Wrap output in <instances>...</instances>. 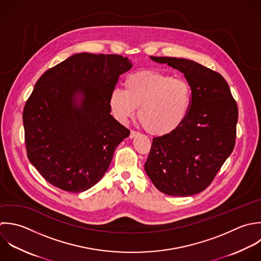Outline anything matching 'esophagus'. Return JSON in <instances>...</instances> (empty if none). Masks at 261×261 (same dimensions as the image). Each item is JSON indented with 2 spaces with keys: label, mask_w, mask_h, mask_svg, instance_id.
Wrapping results in <instances>:
<instances>
[{
  "label": "esophagus",
  "mask_w": 261,
  "mask_h": 261,
  "mask_svg": "<svg viewBox=\"0 0 261 261\" xmlns=\"http://www.w3.org/2000/svg\"><path fill=\"white\" fill-rule=\"evenodd\" d=\"M139 135V132H136V131H131V133H130V138L131 139H133V138H135V137H137Z\"/></svg>",
  "instance_id": "esophagus-1"
}]
</instances>
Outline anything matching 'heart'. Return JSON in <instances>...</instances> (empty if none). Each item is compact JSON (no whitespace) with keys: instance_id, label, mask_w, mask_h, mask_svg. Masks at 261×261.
I'll use <instances>...</instances> for the list:
<instances>
[{"instance_id":"b5f03b06","label":"heart","mask_w":261,"mask_h":261,"mask_svg":"<svg viewBox=\"0 0 261 261\" xmlns=\"http://www.w3.org/2000/svg\"><path fill=\"white\" fill-rule=\"evenodd\" d=\"M125 90L114 88L109 103L121 123L128 122L138 110V119L151 135L164 136L176 131L186 120L192 105L189 83L155 70L128 75Z\"/></svg>"}]
</instances>
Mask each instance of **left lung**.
<instances>
[{
    "mask_svg": "<svg viewBox=\"0 0 261 261\" xmlns=\"http://www.w3.org/2000/svg\"><path fill=\"white\" fill-rule=\"evenodd\" d=\"M150 60L184 74L192 90V105L176 131L152 139L144 171L165 194L195 195L212 183L234 149L237 103L221 74L187 59Z\"/></svg>",
    "mask_w": 261,
    "mask_h": 261,
    "instance_id": "left-lung-1",
    "label": "left lung"
}]
</instances>
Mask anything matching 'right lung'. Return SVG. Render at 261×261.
I'll return each instance as SVG.
<instances>
[{
	"label": "right lung",
	"instance_id": "add662e5",
	"mask_svg": "<svg viewBox=\"0 0 261 261\" xmlns=\"http://www.w3.org/2000/svg\"><path fill=\"white\" fill-rule=\"evenodd\" d=\"M119 55L74 54L45 71L23 111L27 156L51 185L72 193L94 186L130 131L112 115L109 97L132 68Z\"/></svg>",
	"mask_w": 261,
	"mask_h": 261
}]
</instances>
